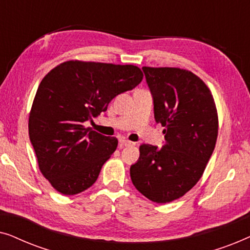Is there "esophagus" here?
I'll list each match as a JSON object with an SVG mask.
<instances>
[{"mask_svg":"<svg viewBox=\"0 0 250 250\" xmlns=\"http://www.w3.org/2000/svg\"><path fill=\"white\" fill-rule=\"evenodd\" d=\"M119 145L123 146H129L134 145V143L128 141V140H126V139H121V140H119Z\"/></svg>","mask_w":250,"mask_h":250,"instance_id":"34e87169","label":"esophagus"}]
</instances>
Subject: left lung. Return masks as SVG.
<instances>
[{
    "label": "left lung",
    "mask_w": 250,
    "mask_h": 250,
    "mask_svg": "<svg viewBox=\"0 0 250 250\" xmlns=\"http://www.w3.org/2000/svg\"><path fill=\"white\" fill-rule=\"evenodd\" d=\"M157 123L165 127V145L140 146L129 174L149 200L179 199L203 176L218 133L217 110L209 88L197 75L172 67H143Z\"/></svg>",
    "instance_id": "obj_1"
}]
</instances>
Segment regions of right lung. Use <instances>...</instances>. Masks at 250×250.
<instances>
[{"label":"right lung","instance_id":"right-lung-1","mask_svg":"<svg viewBox=\"0 0 250 250\" xmlns=\"http://www.w3.org/2000/svg\"><path fill=\"white\" fill-rule=\"evenodd\" d=\"M133 64L69 60L41 82L29 112V139L43 176L58 192L73 196L97 181L118 140L85 127L109 102L141 83Z\"/></svg>","mask_w":250,"mask_h":250}]
</instances>
